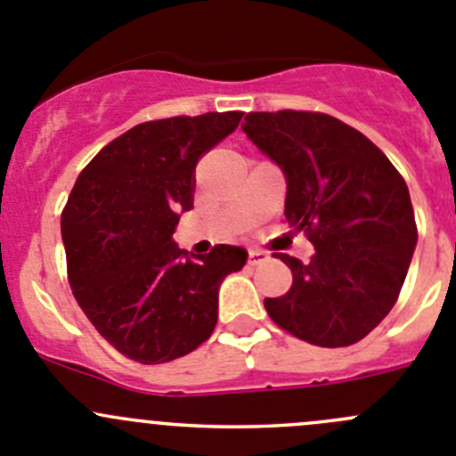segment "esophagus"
Wrapping results in <instances>:
<instances>
[{"instance_id": "34e87169", "label": "esophagus", "mask_w": 456, "mask_h": 456, "mask_svg": "<svg viewBox=\"0 0 456 456\" xmlns=\"http://www.w3.org/2000/svg\"><path fill=\"white\" fill-rule=\"evenodd\" d=\"M267 261V254L261 252V249H252L249 252V265H258V263Z\"/></svg>"}]
</instances>
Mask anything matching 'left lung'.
<instances>
[{"mask_svg":"<svg viewBox=\"0 0 456 456\" xmlns=\"http://www.w3.org/2000/svg\"><path fill=\"white\" fill-rule=\"evenodd\" d=\"M242 132L283 168L286 218L314 245L308 265L274 254L292 288L265 299L279 329L314 346H351L394 308L416 248L405 180L362 132L322 112H249Z\"/></svg>","mask_w":456,"mask_h":456,"instance_id":"1","label":"left lung"}]
</instances>
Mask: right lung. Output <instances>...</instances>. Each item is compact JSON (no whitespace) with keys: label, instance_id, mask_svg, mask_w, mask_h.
Listing matches in <instances>:
<instances>
[{"label":"right lung","instance_id":"right-lung-1","mask_svg":"<svg viewBox=\"0 0 456 456\" xmlns=\"http://www.w3.org/2000/svg\"><path fill=\"white\" fill-rule=\"evenodd\" d=\"M242 112L146 121L94 157L62 208L67 279L87 319L118 353L161 364L195 351L218 322L220 283L248 252L216 245L193 256L173 242L193 207L200 157Z\"/></svg>","mask_w":456,"mask_h":456}]
</instances>
